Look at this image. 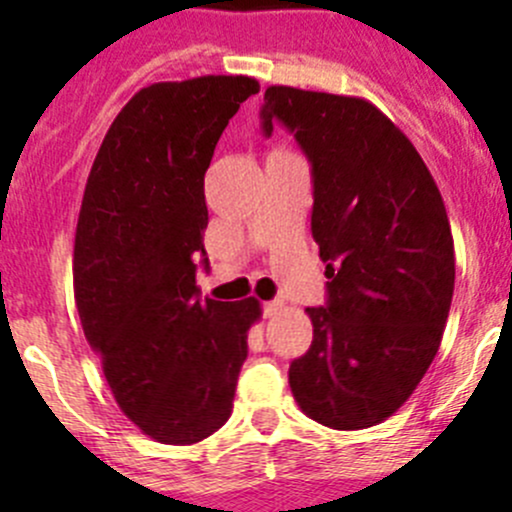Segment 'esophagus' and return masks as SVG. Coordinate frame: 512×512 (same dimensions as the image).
Instances as JSON below:
<instances>
[{
    "label": "esophagus",
    "instance_id": "obj_1",
    "mask_svg": "<svg viewBox=\"0 0 512 512\" xmlns=\"http://www.w3.org/2000/svg\"><path fill=\"white\" fill-rule=\"evenodd\" d=\"M285 302L282 299H272V302H265V317H275V314L282 312Z\"/></svg>",
    "mask_w": 512,
    "mask_h": 512
}]
</instances>
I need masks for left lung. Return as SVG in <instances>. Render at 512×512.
<instances>
[{
    "instance_id": "left-lung-1",
    "label": "left lung",
    "mask_w": 512,
    "mask_h": 512,
    "mask_svg": "<svg viewBox=\"0 0 512 512\" xmlns=\"http://www.w3.org/2000/svg\"><path fill=\"white\" fill-rule=\"evenodd\" d=\"M285 123L312 163V235L327 307L289 366L299 409L337 431L386 421L441 347L456 255L438 185L414 143L374 103L270 86L262 128Z\"/></svg>"
}]
</instances>
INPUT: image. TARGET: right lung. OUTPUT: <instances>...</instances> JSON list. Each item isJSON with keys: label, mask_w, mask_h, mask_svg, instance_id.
Listing matches in <instances>:
<instances>
[{"label": "right lung", "mask_w": 512, "mask_h": 512, "mask_svg": "<svg viewBox=\"0 0 512 512\" xmlns=\"http://www.w3.org/2000/svg\"><path fill=\"white\" fill-rule=\"evenodd\" d=\"M250 76L138 91L98 148L74 242V297L113 399L146 436L190 446L232 414L260 302L200 299L205 170ZM208 262V260H203Z\"/></svg>", "instance_id": "right-lung-1"}]
</instances>
